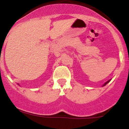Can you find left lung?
Returning <instances> with one entry per match:
<instances>
[{
  "label": "left lung",
  "instance_id": "8db88e82",
  "mask_svg": "<svg viewBox=\"0 0 129 129\" xmlns=\"http://www.w3.org/2000/svg\"><path fill=\"white\" fill-rule=\"evenodd\" d=\"M111 80V79H110V80H108V81H107V82H106V83H105V84H104V85H103V86H102V87H103V86H105V85H106V84H108V82H110V80Z\"/></svg>",
  "mask_w": 129,
  "mask_h": 129
}]
</instances>
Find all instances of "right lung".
<instances>
[{"instance_id": "obj_1", "label": "right lung", "mask_w": 129, "mask_h": 129, "mask_svg": "<svg viewBox=\"0 0 129 129\" xmlns=\"http://www.w3.org/2000/svg\"><path fill=\"white\" fill-rule=\"evenodd\" d=\"M18 85H19V84H18Z\"/></svg>"}]
</instances>
